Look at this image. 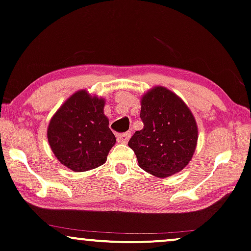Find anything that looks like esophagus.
<instances>
[{
    "label": "esophagus",
    "instance_id": "obj_1",
    "mask_svg": "<svg viewBox=\"0 0 251 251\" xmlns=\"http://www.w3.org/2000/svg\"><path fill=\"white\" fill-rule=\"evenodd\" d=\"M129 136H131V133L129 132H126V133H120V134L117 135V140L120 144H126V142L128 141Z\"/></svg>",
    "mask_w": 251,
    "mask_h": 251
}]
</instances>
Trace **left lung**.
<instances>
[{
  "instance_id": "1",
  "label": "left lung",
  "mask_w": 251,
  "mask_h": 251,
  "mask_svg": "<svg viewBox=\"0 0 251 251\" xmlns=\"http://www.w3.org/2000/svg\"><path fill=\"white\" fill-rule=\"evenodd\" d=\"M144 128L128 141L139 167L156 177H168L185 168L195 153L198 128L195 117L176 94L155 87L141 100Z\"/></svg>"
}]
</instances>
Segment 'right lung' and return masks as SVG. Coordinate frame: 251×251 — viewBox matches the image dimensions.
<instances>
[{
	"label": "right lung",
	"instance_id": "1",
	"mask_svg": "<svg viewBox=\"0 0 251 251\" xmlns=\"http://www.w3.org/2000/svg\"><path fill=\"white\" fill-rule=\"evenodd\" d=\"M103 109L104 100L80 90L52 117L47 138L63 166L73 171H87L105 162L116 136Z\"/></svg>",
	"mask_w": 251,
	"mask_h": 251
}]
</instances>
